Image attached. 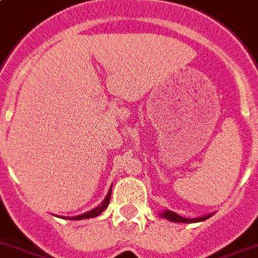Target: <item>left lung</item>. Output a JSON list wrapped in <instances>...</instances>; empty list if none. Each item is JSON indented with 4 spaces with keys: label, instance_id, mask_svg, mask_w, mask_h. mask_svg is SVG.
Segmentation results:
<instances>
[{
    "label": "left lung",
    "instance_id": "8db88e82",
    "mask_svg": "<svg viewBox=\"0 0 258 258\" xmlns=\"http://www.w3.org/2000/svg\"><path fill=\"white\" fill-rule=\"evenodd\" d=\"M163 219H167V220L172 221V223H198V221H203L206 219L211 218V215H206V216H202V218H195V219H187V218H182L180 215L175 214V212H172V211L166 210L163 211L162 214H161Z\"/></svg>",
    "mask_w": 258,
    "mask_h": 258
}]
</instances>
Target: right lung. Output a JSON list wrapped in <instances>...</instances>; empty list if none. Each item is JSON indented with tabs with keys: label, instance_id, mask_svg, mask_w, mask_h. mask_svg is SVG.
I'll return each mask as SVG.
<instances>
[{
	"label": "right lung",
	"instance_id": "add662e5",
	"mask_svg": "<svg viewBox=\"0 0 258 258\" xmlns=\"http://www.w3.org/2000/svg\"><path fill=\"white\" fill-rule=\"evenodd\" d=\"M110 194H112V186H110L109 191H108V195H106L105 199H104L103 203L100 204V206H97V207L93 208V210L88 211V212H86V214L79 215V216H74V218H63V219H70V220H83V219L96 218V216H99V215L101 214L106 207H108V204H109V201H110Z\"/></svg>",
	"mask_w": 258,
	"mask_h": 258
}]
</instances>
